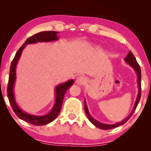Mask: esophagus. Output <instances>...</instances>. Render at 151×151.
Segmentation results:
<instances>
[{
    "instance_id": "esophagus-1",
    "label": "esophagus",
    "mask_w": 151,
    "mask_h": 151,
    "mask_svg": "<svg viewBox=\"0 0 151 151\" xmlns=\"http://www.w3.org/2000/svg\"><path fill=\"white\" fill-rule=\"evenodd\" d=\"M76 84L78 85H84L86 84V78L83 76H80L76 79Z\"/></svg>"
}]
</instances>
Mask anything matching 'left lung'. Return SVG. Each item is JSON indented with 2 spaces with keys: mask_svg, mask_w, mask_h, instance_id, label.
Instances as JSON below:
<instances>
[{
  "mask_svg": "<svg viewBox=\"0 0 151 151\" xmlns=\"http://www.w3.org/2000/svg\"><path fill=\"white\" fill-rule=\"evenodd\" d=\"M124 61L127 63V64L133 68V69L135 70L136 74H137V84H138V93L137 96V98H136V101L135 102V104H134L133 109L132 110L131 113H130V115L128 116L127 118H125L124 120L119 122H117L116 124H103L101 123L100 122L97 121L96 119H95L93 117L91 114L88 112V108H87V105H86V101H84V111H85V113L86 115H87L88 119L89 121L91 122L93 124H94L96 127H97L99 129H103V130H109V129H114V128L118 127L119 126L124 124L127 122L129 120V119L131 118V117L133 115V113H134V111H135L136 108H137V106L138 104V103L139 102L140 98H141V69H140V67L139 65V64L137 63V60H136L135 56H134L133 53L131 51H129V53H128L127 57L124 58ZM85 100V99H84Z\"/></svg>",
  "mask_w": 151,
  "mask_h": 151,
  "instance_id": "1",
  "label": "left lung"
}]
</instances>
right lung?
I'll return each instance as SVG.
<instances>
[{
  "label": "right lung",
  "mask_w": 151,
  "mask_h": 151,
  "mask_svg": "<svg viewBox=\"0 0 151 151\" xmlns=\"http://www.w3.org/2000/svg\"><path fill=\"white\" fill-rule=\"evenodd\" d=\"M58 34V32L48 31V32H42L38 33V34L28 38L25 42H24V44L22 45V47L16 52L15 56H14V58L12 62L11 66H10L9 82H8L7 87V97L9 98L10 104H11L14 113H16V115L20 119L34 125H46L47 124L51 122L56 118L60 112V109L62 107V104H63V101L64 97H65V93L71 87V86L73 85L74 83V80L71 79L69 80V81L64 82L63 84H58V85L56 86L55 89V103L52 109H51L49 113L44 115H31L22 111L16 102L15 96H14V87L16 78V65H17L18 63V60H19L22 50L25 48L26 45L34 44V43L37 42H47L55 41L58 40V37L57 36Z\"/></svg>",
  "instance_id": "1"
}]
</instances>
